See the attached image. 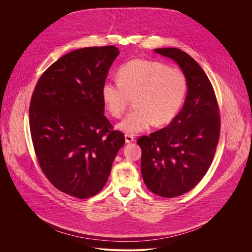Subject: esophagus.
<instances>
[{
  "mask_svg": "<svg viewBox=\"0 0 252 252\" xmlns=\"http://www.w3.org/2000/svg\"><path fill=\"white\" fill-rule=\"evenodd\" d=\"M125 138H126V142H127V143H129V142L134 140V136L132 134H129V133H126Z\"/></svg>",
  "mask_w": 252,
  "mask_h": 252,
  "instance_id": "34e87169",
  "label": "esophagus"
}]
</instances>
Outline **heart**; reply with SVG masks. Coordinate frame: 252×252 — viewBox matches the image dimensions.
I'll list each match as a JSON object with an SVG mask.
<instances>
[{
  "label": "heart",
  "instance_id": "heart-1",
  "mask_svg": "<svg viewBox=\"0 0 252 252\" xmlns=\"http://www.w3.org/2000/svg\"><path fill=\"white\" fill-rule=\"evenodd\" d=\"M188 92V80L178 67L158 61L134 59L125 63L118 80L105 82L101 88L106 110L120 119L134 97L135 110L118 126L126 133L145 131L153 125L170 123L182 109Z\"/></svg>",
  "mask_w": 252,
  "mask_h": 252
}]
</instances>
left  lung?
<instances>
[{"label": "left lung", "instance_id": "1", "mask_svg": "<svg viewBox=\"0 0 252 252\" xmlns=\"http://www.w3.org/2000/svg\"><path fill=\"white\" fill-rule=\"evenodd\" d=\"M156 52L178 63L189 89L183 110L167 126L137 138L143 182L153 193L171 198L191 190L207 172L220 140V115L209 79L189 54L175 48Z\"/></svg>", "mask_w": 252, "mask_h": 252}]
</instances>
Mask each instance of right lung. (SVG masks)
Wrapping results in <instances>:
<instances>
[{
	"label": "right lung",
	"mask_w": 252,
	"mask_h": 252,
	"mask_svg": "<svg viewBox=\"0 0 252 252\" xmlns=\"http://www.w3.org/2000/svg\"><path fill=\"white\" fill-rule=\"evenodd\" d=\"M119 54L114 46L70 52L44 71L32 94L30 130L40 167L57 189L81 199L102 189L125 145L103 116L101 97Z\"/></svg>",
	"instance_id": "1"
}]
</instances>
